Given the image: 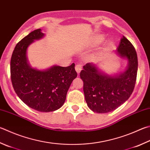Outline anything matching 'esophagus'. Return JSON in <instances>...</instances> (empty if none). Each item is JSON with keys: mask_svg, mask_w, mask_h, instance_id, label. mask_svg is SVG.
Returning a JSON list of instances; mask_svg holds the SVG:
<instances>
[{"mask_svg": "<svg viewBox=\"0 0 150 150\" xmlns=\"http://www.w3.org/2000/svg\"><path fill=\"white\" fill-rule=\"evenodd\" d=\"M81 70H82V66H81V64L76 65V66H75V71H77V73H78V74L81 72Z\"/></svg>", "mask_w": 150, "mask_h": 150, "instance_id": "obj_1", "label": "esophagus"}]
</instances>
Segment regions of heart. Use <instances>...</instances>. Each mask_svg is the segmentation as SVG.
Here are the masks:
<instances>
[{
	"label": "heart",
	"instance_id": "b5f03b06",
	"mask_svg": "<svg viewBox=\"0 0 150 150\" xmlns=\"http://www.w3.org/2000/svg\"><path fill=\"white\" fill-rule=\"evenodd\" d=\"M105 37L103 36V35L101 34H98V35H96V36H95L93 39L92 40V42H91V45L92 46H97V45H99L100 44H101V43L103 41V40H104Z\"/></svg>",
	"mask_w": 150,
	"mask_h": 150
}]
</instances>
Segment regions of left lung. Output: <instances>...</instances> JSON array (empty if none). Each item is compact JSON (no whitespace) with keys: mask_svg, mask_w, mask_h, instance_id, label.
<instances>
[{"mask_svg":"<svg viewBox=\"0 0 150 150\" xmlns=\"http://www.w3.org/2000/svg\"><path fill=\"white\" fill-rule=\"evenodd\" d=\"M115 52L127 59L124 71L109 75L97 64L88 63L80 73L86 102L94 112L106 113L116 110L129 98L134 90L138 71L135 48L123 36Z\"/></svg>","mask_w":150,"mask_h":150,"instance_id":"left-lung-1","label":"left lung"}]
</instances>
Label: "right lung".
Returning a JSON list of instances; mask_svg holds the SVG:
<instances>
[{"instance_id": "right-lung-1", "label": "right lung", "mask_w": 150, "mask_h": 150, "mask_svg": "<svg viewBox=\"0 0 150 150\" xmlns=\"http://www.w3.org/2000/svg\"><path fill=\"white\" fill-rule=\"evenodd\" d=\"M45 37L41 29L30 33L16 45L10 61L11 80L18 96L29 108L40 112L60 108L77 73L75 64L68 67L53 66L40 70L30 65L27 56L29 46Z\"/></svg>"}]
</instances>
